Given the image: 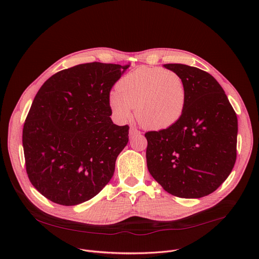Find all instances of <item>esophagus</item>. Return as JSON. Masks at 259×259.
I'll return each instance as SVG.
<instances>
[{
	"instance_id": "34e87169",
	"label": "esophagus",
	"mask_w": 259,
	"mask_h": 259,
	"mask_svg": "<svg viewBox=\"0 0 259 259\" xmlns=\"http://www.w3.org/2000/svg\"><path fill=\"white\" fill-rule=\"evenodd\" d=\"M141 132L136 128V127H130V130H129V136L130 137H134L136 135H139Z\"/></svg>"
}]
</instances>
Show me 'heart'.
Listing matches in <instances>:
<instances>
[{"instance_id":"obj_1","label":"heart","mask_w":259,"mask_h":259,"mask_svg":"<svg viewBox=\"0 0 259 259\" xmlns=\"http://www.w3.org/2000/svg\"><path fill=\"white\" fill-rule=\"evenodd\" d=\"M110 91L108 104L119 121L128 120L133 107L138 122L152 130L177 123L188 104V88L178 72L159 66H140L128 72Z\"/></svg>"}]
</instances>
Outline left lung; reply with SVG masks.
I'll return each instance as SVG.
<instances>
[{
  "label": "left lung",
  "mask_w": 259,
  "mask_h": 259,
  "mask_svg": "<svg viewBox=\"0 0 259 259\" xmlns=\"http://www.w3.org/2000/svg\"><path fill=\"white\" fill-rule=\"evenodd\" d=\"M163 66L183 78L188 104L173 126L145 133L147 169L169 194L202 198L217 190L234 168L237 115L210 73L181 63Z\"/></svg>",
  "instance_id": "1"
}]
</instances>
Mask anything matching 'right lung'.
I'll use <instances>...</instances> for the list:
<instances>
[{"label":"right lung","instance_id":"obj_1","mask_svg":"<svg viewBox=\"0 0 259 259\" xmlns=\"http://www.w3.org/2000/svg\"><path fill=\"white\" fill-rule=\"evenodd\" d=\"M128 66L79 64L56 72L36 93L22 145L27 176L48 200L79 205L112 179L129 127L113 123L108 95Z\"/></svg>","mask_w":259,"mask_h":259}]
</instances>
